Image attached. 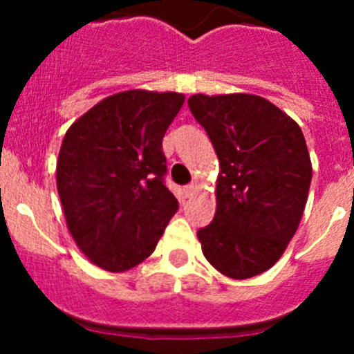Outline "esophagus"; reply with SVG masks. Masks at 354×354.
Returning a JSON list of instances; mask_svg holds the SVG:
<instances>
[{
	"label": "esophagus",
	"instance_id": "34e87169",
	"mask_svg": "<svg viewBox=\"0 0 354 354\" xmlns=\"http://www.w3.org/2000/svg\"><path fill=\"white\" fill-rule=\"evenodd\" d=\"M195 193H196V186H195V184H189V186L184 187V196H186V198H192V196L195 195Z\"/></svg>",
	"mask_w": 354,
	"mask_h": 354
}]
</instances>
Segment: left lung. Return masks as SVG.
Instances as JSON below:
<instances>
[{
	"label": "left lung",
	"mask_w": 354,
	"mask_h": 354,
	"mask_svg": "<svg viewBox=\"0 0 354 354\" xmlns=\"http://www.w3.org/2000/svg\"><path fill=\"white\" fill-rule=\"evenodd\" d=\"M187 106L220 159L216 212L196 236L225 277L268 271L298 230L312 180L305 136L292 118L252 93L196 95Z\"/></svg>",
	"instance_id": "left-lung-1"
}]
</instances>
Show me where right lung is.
<instances>
[{"label":"right lung","mask_w":354,"mask_h":354,"mask_svg":"<svg viewBox=\"0 0 354 354\" xmlns=\"http://www.w3.org/2000/svg\"><path fill=\"white\" fill-rule=\"evenodd\" d=\"M183 104V93L127 90L65 133L56 187L68 232L102 270L120 273L145 261L179 209L165 186L162 136Z\"/></svg>","instance_id":"obj_1"}]
</instances>
